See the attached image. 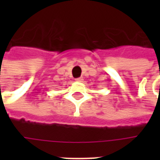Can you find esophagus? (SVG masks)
I'll list each match as a JSON object with an SVG mask.
<instances>
[{"mask_svg":"<svg viewBox=\"0 0 160 160\" xmlns=\"http://www.w3.org/2000/svg\"><path fill=\"white\" fill-rule=\"evenodd\" d=\"M75 80L77 82H81V81H83V79L82 78H77V79H75Z\"/></svg>","mask_w":160,"mask_h":160,"instance_id":"esophagus-1","label":"esophagus"}]
</instances>
